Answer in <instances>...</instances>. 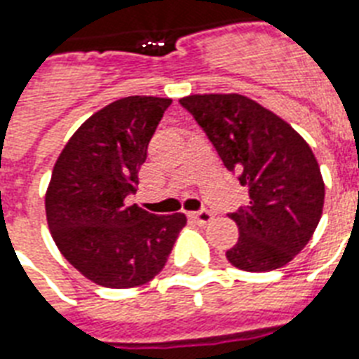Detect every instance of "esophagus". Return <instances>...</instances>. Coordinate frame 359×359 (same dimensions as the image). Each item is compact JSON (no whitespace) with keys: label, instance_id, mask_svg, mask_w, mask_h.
I'll use <instances>...</instances> for the list:
<instances>
[{"label":"esophagus","instance_id":"1","mask_svg":"<svg viewBox=\"0 0 359 359\" xmlns=\"http://www.w3.org/2000/svg\"><path fill=\"white\" fill-rule=\"evenodd\" d=\"M191 218L199 225H208L214 219V214L210 210H199V212H191Z\"/></svg>","mask_w":359,"mask_h":359}]
</instances>
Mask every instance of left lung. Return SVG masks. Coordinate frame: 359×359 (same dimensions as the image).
<instances>
[{
  "label": "left lung",
  "mask_w": 359,
  "mask_h": 359,
  "mask_svg": "<svg viewBox=\"0 0 359 359\" xmlns=\"http://www.w3.org/2000/svg\"><path fill=\"white\" fill-rule=\"evenodd\" d=\"M179 102L250 190V205L229 214L240 236L227 261L245 272L285 266L323 216L324 180L311 147L281 117L236 93L190 95Z\"/></svg>",
  "instance_id": "left-lung-1"
}]
</instances>
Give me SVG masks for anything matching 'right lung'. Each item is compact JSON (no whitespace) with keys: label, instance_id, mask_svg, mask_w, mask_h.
Returning <instances> with one entry per match:
<instances>
[{"label":"right lung","instance_id":"1","mask_svg":"<svg viewBox=\"0 0 359 359\" xmlns=\"http://www.w3.org/2000/svg\"><path fill=\"white\" fill-rule=\"evenodd\" d=\"M171 98L126 97L76 130L53 165L46 219L63 257L109 289L151 281L168 262L186 216L128 205L147 147Z\"/></svg>","mask_w":359,"mask_h":359}]
</instances>
